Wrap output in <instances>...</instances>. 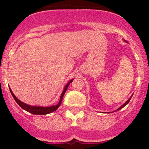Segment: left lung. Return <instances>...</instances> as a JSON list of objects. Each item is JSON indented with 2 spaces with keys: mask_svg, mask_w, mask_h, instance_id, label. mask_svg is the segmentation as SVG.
<instances>
[{
  "mask_svg": "<svg viewBox=\"0 0 149 149\" xmlns=\"http://www.w3.org/2000/svg\"><path fill=\"white\" fill-rule=\"evenodd\" d=\"M132 96H133V95H132ZM132 96H131V97H132ZM131 97H130V99H129V100H127V102H125V104H123V105H122V106L120 107V108H119V109H118V110H120V109H122V108H123V107H125V105H127V104H128V103H129V102H130V99H131Z\"/></svg>",
  "mask_w": 149,
  "mask_h": 149,
  "instance_id": "1",
  "label": "left lung"
}]
</instances>
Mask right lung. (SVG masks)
Wrapping results in <instances>:
<instances>
[{
	"label": "right lung",
	"instance_id": "obj_1",
	"mask_svg": "<svg viewBox=\"0 0 149 149\" xmlns=\"http://www.w3.org/2000/svg\"><path fill=\"white\" fill-rule=\"evenodd\" d=\"M72 81H73V80L70 81L68 83L66 84L65 88H64L62 94H61V100H60L59 103H58L57 105H55V106L49 107L29 106V105L26 104H24V102H21L19 100H18V99L16 98V97H15L14 94H13V92L11 91L10 88V94H11V95L13 96V99L15 100V101L16 102V103H17L18 104H19V106H20L22 108V109H24V110L27 111V112H30V113L34 114V115H47V114H49V113H51V112H54V111H55L57 109H58V107H59V106L61 105V102H62V100H63V97L64 94H65L66 90H67L68 87V86H69V84H70V83H71Z\"/></svg>",
	"mask_w": 149,
	"mask_h": 149
}]
</instances>
